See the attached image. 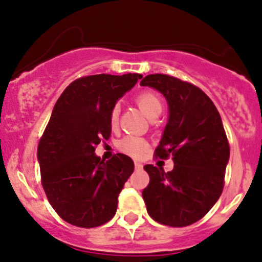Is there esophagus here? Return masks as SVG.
<instances>
[{"instance_id": "obj_1", "label": "esophagus", "mask_w": 262, "mask_h": 262, "mask_svg": "<svg viewBox=\"0 0 262 262\" xmlns=\"http://www.w3.org/2000/svg\"><path fill=\"white\" fill-rule=\"evenodd\" d=\"M134 165H136L137 169H141V167H142V164L139 161H134Z\"/></svg>"}]
</instances>
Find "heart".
<instances>
[{
	"instance_id": "obj_1",
	"label": "heart",
	"mask_w": 262,
	"mask_h": 262,
	"mask_svg": "<svg viewBox=\"0 0 262 262\" xmlns=\"http://www.w3.org/2000/svg\"><path fill=\"white\" fill-rule=\"evenodd\" d=\"M137 105L142 110V113L147 116L148 119L154 120L156 119L160 114L162 113V100L157 93L151 92V91H146L137 96L136 98ZM119 121V107H114L110 114V124L113 128L118 125ZM119 149L123 151L124 154L129 155L133 157H139L146 152L148 143L146 139L139 138V137L126 136L119 142L118 144Z\"/></svg>"
}]
</instances>
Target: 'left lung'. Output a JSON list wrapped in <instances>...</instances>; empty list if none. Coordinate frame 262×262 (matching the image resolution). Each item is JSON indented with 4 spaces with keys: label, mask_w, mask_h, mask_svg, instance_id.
Returning <instances> with one entry per match:
<instances>
[{
    "label": "left lung",
    "mask_w": 262,
    "mask_h": 262,
    "mask_svg": "<svg viewBox=\"0 0 262 262\" xmlns=\"http://www.w3.org/2000/svg\"><path fill=\"white\" fill-rule=\"evenodd\" d=\"M141 85L165 97L167 123L156 154L172 156L174 169L146 165L149 184L142 192L155 222L187 227L199 222L216 204L224 187L229 144L222 118L212 101L195 85L164 74H151Z\"/></svg>",
    "instance_id": "left-lung-1"
}]
</instances>
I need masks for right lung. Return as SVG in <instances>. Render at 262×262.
Here are the masks:
<instances>
[{"label":"right lung","instance_id":"obj_1","mask_svg":"<svg viewBox=\"0 0 262 262\" xmlns=\"http://www.w3.org/2000/svg\"><path fill=\"white\" fill-rule=\"evenodd\" d=\"M142 74H98L77 79L56 102L38 144L42 185L51 206L69 224L95 228L110 222L134 170L124 154L101 161L95 154L111 134L110 114Z\"/></svg>","mask_w":262,"mask_h":262}]
</instances>
